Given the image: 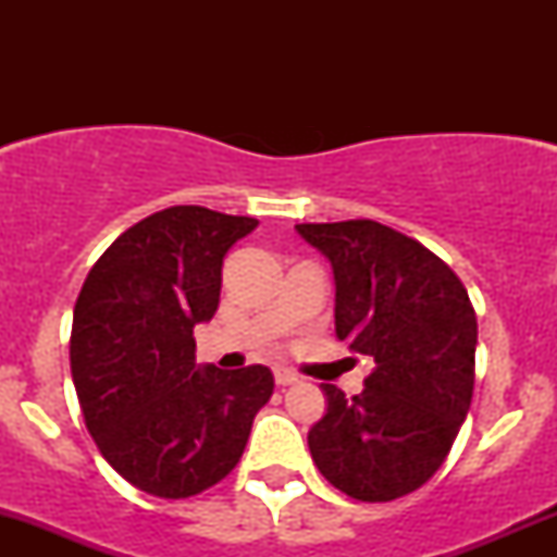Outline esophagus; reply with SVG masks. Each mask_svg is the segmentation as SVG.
<instances>
[{"instance_id":"1","label":"esophagus","mask_w":557,"mask_h":557,"mask_svg":"<svg viewBox=\"0 0 557 557\" xmlns=\"http://www.w3.org/2000/svg\"><path fill=\"white\" fill-rule=\"evenodd\" d=\"M274 383L277 385H296L299 383V374L296 372H290V369H285V367H277L274 369Z\"/></svg>"}]
</instances>
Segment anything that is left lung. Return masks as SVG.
<instances>
[{"instance_id": "1", "label": "left lung", "mask_w": 557, "mask_h": 557, "mask_svg": "<svg viewBox=\"0 0 557 557\" xmlns=\"http://www.w3.org/2000/svg\"><path fill=\"white\" fill-rule=\"evenodd\" d=\"M334 272L336 339L374 361L358 396L320 385V474L358 502L418 491L445 463L474 391L476 314L442 258L374 221L299 223Z\"/></svg>"}]
</instances>
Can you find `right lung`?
Here are the masks:
<instances>
[{
    "label": "right lung",
    "instance_id": "right-lung-1",
    "mask_svg": "<svg viewBox=\"0 0 557 557\" xmlns=\"http://www.w3.org/2000/svg\"><path fill=\"white\" fill-rule=\"evenodd\" d=\"M256 226L207 207L161 210L107 247L77 296L70 363L88 434L150 496L188 498L221 482L274 391L261 363H196L194 325L218 310L223 258Z\"/></svg>",
    "mask_w": 557,
    "mask_h": 557
}]
</instances>
